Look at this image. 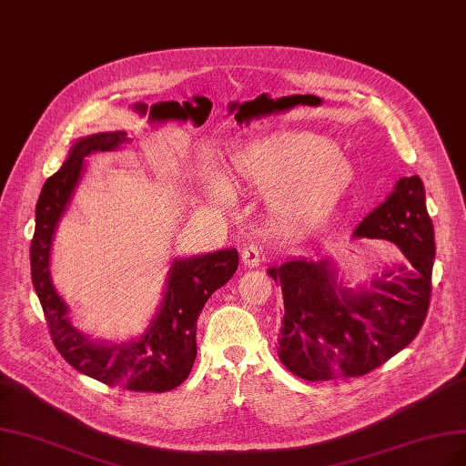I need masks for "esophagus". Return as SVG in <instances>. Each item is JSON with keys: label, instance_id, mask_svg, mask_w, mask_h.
<instances>
[{"label": "esophagus", "instance_id": "obj_1", "mask_svg": "<svg viewBox=\"0 0 466 466\" xmlns=\"http://www.w3.org/2000/svg\"><path fill=\"white\" fill-rule=\"evenodd\" d=\"M242 263H244L248 268L259 267V263H261V253H259V249H257L255 246H246V248L242 249Z\"/></svg>", "mask_w": 466, "mask_h": 466}]
</instances>
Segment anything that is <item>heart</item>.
<instances>
[{
    "label": "heart",
    "mask_w": 466,
    "mask_h": 466,
    "mask_svg": "<svg viewBox=\"0 0 466 466\" xmlns=\"http://www.w3.org/2000/svg\"><path fill=\"white\" fill-rule=\"evenodd\" d=\"M232 170L238 182L268 192V209L289 224H311L329 215L355 178L353 163L334 140L301 130L249 142L232 157ZM215 192L230 196L222 180Z\"/></svg>",
    "instance_id": "obj_1"
}]
</instances>
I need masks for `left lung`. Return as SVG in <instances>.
I'll list each match as a JSON object with an SVG mask.
<instances>
[{
    "mask_svg": "<svg viewBox=\"0 0 466 466\" xmlns=\"http://www.w3.org/2000/svg\"><path fill=\"white\" fill-rule=\"evenodd\" d=\"M355 236L388 239L407 261L359 291L336 282L330 261L291 259L268 268L284 299L279 357L303 380L365 376L407 348L428 315L436 244L422 180L401 178Z\"/></svg>",
    "mask_w": 466,
    "mask_h": 466,
    "instance_id": "1",
    "label": "left lung"
}]
</instances>
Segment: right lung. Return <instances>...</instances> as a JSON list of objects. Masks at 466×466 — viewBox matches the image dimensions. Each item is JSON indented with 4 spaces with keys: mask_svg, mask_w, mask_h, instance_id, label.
I'll return each mask as SVG.
<instances>
[{
    "mask_svg": "<svg viewBox=\"0 0 466 466\" xmlns=\"http://www.w3.org/2000/svg\"><path fill=\"white\" fill-rule=\"evenodd\" d=\"M127 142L125 132H101L78 140L63 167L49 177L36 203V228L30 244L32 284L44 309L51 341L68 365L111 388L163 393L180 386L198 355L196 329L203 307L238 268V251L220 249L175 259L163 303L147 332L130 343H97L68 320V309L49 277V251L57 222L80 180L84 159L113 151Z\"/></svg>",
    "mask_w": 466,
    "mask_h": 466,
    "instance_id": "right-lung-1",
    "label": "right lung"
}]
</instances>
